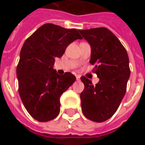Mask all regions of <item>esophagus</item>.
Wrapping results in <instances>:
<instances>
[{"instance_id":"obj_1","label":"esophagus","mask_w":145,"mask_h":145,"mask_svg":"<svg viewBox=\"0 0 145 145\" xmlns=\"http://www.w3.org/2000/svg\"><path fill=\"white\" fill-rule=\"evenodd\" d=\"M76 79H77V81H79V80H80V76L79 75L76 76Z\"/></svg>"}]
</instances>
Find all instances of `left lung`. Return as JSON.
<instances>
[{"instance_id":"left-lung-1","label":"left lung","mask_w":145,"mask_h":145,"mask_svg":"<svg viewBox=\"0 0 145 145\" xmlns=\"http://www.w3.org/2000/svg\"><path fill=\"white\" fill-rule=\"evenodd\" d=\"M91 46L90 63L99 82L95 85L85 77L81 93L82 109L91 121L104 122L112 116L124 97L130 78L129 57L120 41L106 28L79 30Z\"/></svg>"}]
</instances>
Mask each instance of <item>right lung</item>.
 Segmentation results:
<instances>
[{"label":"right lung","mask_w":145,"mask_h":145,"mask_svg":"<svg viewBox=\"0 0 145 145\" xmlns=\"http://www.w3.org/2000/svg\"><path fill=\"white\" fill-rule=\"evenodd\" d=\"M82 37L75 29L45 24L27 39L17 66L18 92L33 118L46 122L60 112V98L75 82V76L60 75L53 68L55 58L63 56L68 45Z\"/></svg>","instance_id":"1"}]
</instances>
